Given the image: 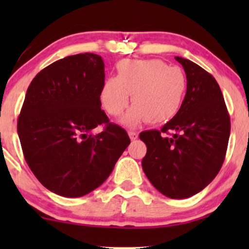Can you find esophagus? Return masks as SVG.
<instances>
[{
    "instance_id": "34e87169",
    "label": "esophagus",
    "mask_w": 249,
    "mask_h": 249,
    "mask_svg": "<svg viewBox=\"0 0 249 249\" xmlns=\"http://www.w3.org/2000/svg\"><path fill=\"white\" fill-rule=\"evenodd\" d=\"M127 133H128V137H130V138H131V141H136V139L138 138V133H137L136 131L130 130Z\"/></svg>"
}]
</instances>
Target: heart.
<instances>
[{
  "instance_id": "b5f03b06",
  "label": "heart",
  "mask_w": 249,
  "mask_h": 249,
  "mask_svg": "<svg viewBox=\"0 0 249 249\" xmlns=\"http://www.w3.org/2000/svg\"><path fill=\"white\" fill-rule=\"evenodd\" d=\"M187 91V77L179 67L160 59H125L117 64V77H108L99 90L102 107L111 116L122 115L128 101L133 107L123 124H159L178 113Z\"/></svg>"
}]
</instances>
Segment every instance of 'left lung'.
Here are the masks:
<instances>
[{
    "label": "left lung",
    "mask_w": 249,
    "mask_h": 249,
    "mask_svg": "<svg viewBox=\"0 0 249 249\" xmlns=\"http://www.w3.org/2000/svg\"><path fill=\"white\" fill-rule=\"evenodd\" d=\"M187 91L181 107L160 130L142 131L147 152L142 166L159 192L172 199L194 196L219 173L227 151L231 121L215 78L182 57Z\"/></svg>",
    "instance_id": "1"
}]
</instances>
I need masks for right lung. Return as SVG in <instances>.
<instances>
[{"label":"right lung","mask_w":249,"mask_h":249,"mask_svg":"<svg viewBox=\"0 0 249 249\" xmlns=\"http://www.w3.org/2000/svg\"><path fill=\"white\" fill-rule=\"evenodd\" d=\"M104 62L96 53L68 56L44 68L28 88L17 132L28 166L45 188L78 198L99 187L130 144L108 122L99 90ZM104 124L101 134L90 131Z\"/></svg>","instance_id":"1"}]
</instances>
